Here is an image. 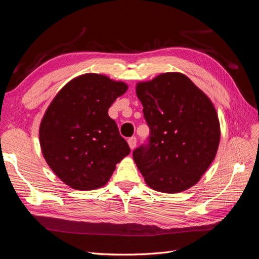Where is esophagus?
Segmentation results:
<instances>
[{
	"instance_id": "obj_1",
	"label": "esophagus",
	"mask_w": 259,
	"mask_h": 259,
	"mask_svg": "<svg viewBox=\"0 0 259 259\" xmlns=\"http://www.w3.org/2000/svg\"><path fill=\"white\" fill-rule=\"evenodd\" d=\"M128 144H129L131 150H135V147L137 146V138L131 137L130 139H128Z\"/></svg>"
}]
</instances>
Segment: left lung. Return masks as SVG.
Wrapping results in <instances>:
<instances>
[{"mask_svg": "<svg viewBox=\"0 0 259 259\" xmlns=\"http://www.w3.org/2000/svg\"><path fill=\"white\" fill-rule=\"evenodd\" d=\"M136 91L150 128L147 142L134 151L146 184L162 193L193 187L218 150L220 125L212 103L180 72L140 82Z\"/></svg>", "mask_w": 259, "mask_h": 259, "instance_id": "1", "label": "left lung"}]
</instances>
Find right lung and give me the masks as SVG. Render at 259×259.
I'll return each instance as SVG.
<instances>
[{
	"instance_id": "obj_1",
	"label": "right lung",
	"mask_w": 259,
	"mask_h": 259,
	"mask_svg": "<svg viewBox=\"0 0 259 259\" xmlns=\"http://www.w3.org/2000/svg\"><path fill=\"white\" fill-rule=\"evenodd\" d=\"M128 85L98 73L66 84L40 124V145L50 168L72 189L105 186L116 164L130 153L108 108Z\"/></svg>"
}]
</instances>
